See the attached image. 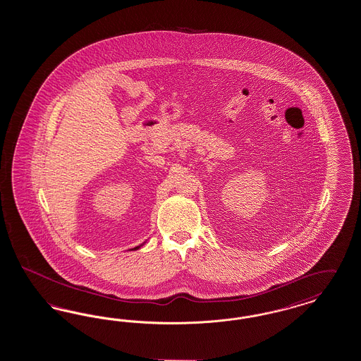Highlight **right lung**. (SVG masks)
Returning a JSON list of instances; mask_svg holds the SVG:
<instances>
[{
  "mask_svg": "<svg viewBox=\"0 0 361 361\" xmlns=\"http://www.w3.org/2000/svg\"><path fill=\"white\" fill-rule=\"evenodd\" d=\"M143 243H145V242H143ZM143 243H142V245H139V246H137V247H134V249H133V250H137V249H139V247H140V246H143Z\"/></svg>",
  "mask_w": 361,
  "mask_h": 361,
  "instance_id": "right-lung-1",
  "label": "right lung"
}]
</instances>
